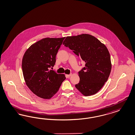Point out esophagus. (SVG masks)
<instances>
[{"label": "esophagus", "mask_w": 135, "mask_h": 135, "mask_svg": "<svg viewBox=\"0 0 135 135\" xmlns=\"http://www.w3.org/2000/svg\"><path fill=\"white\" fill-rule=\"evenodd\" d=\"M71 75H72V74H70L69 75H66V76L67 78H69Z\"/></svg>", "instance_id": "esophagus-1"}]
</instances>
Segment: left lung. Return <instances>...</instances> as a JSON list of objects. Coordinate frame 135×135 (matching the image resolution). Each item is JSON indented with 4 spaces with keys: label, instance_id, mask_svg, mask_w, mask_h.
Returning a JSON list of instances; mask_svg holds the SVG:
<instances>
[{
    "label": "left lung",
    "instance_id": "left-lung-1",
    "mask_svg": "<svg viewBox=\"0 0 135 135\" xmlns=\"http://www.w3.org/2000/svg\"><path fill=\"white\" fill-rule=\"evenodd\" d=\"M63 44L86 63L78 72L80 81L76 88L85 96L97 93L107 82L111 71L110 55L106 46L87 34L67 36Z\"/></svg>",
    "mask_w": 135,
    "mask_h": 135
}]
</instances>
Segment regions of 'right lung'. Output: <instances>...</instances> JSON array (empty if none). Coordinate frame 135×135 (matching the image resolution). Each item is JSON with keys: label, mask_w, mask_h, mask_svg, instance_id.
I'll use <instances>...</instances> for the list:
<instances>
[{"label": "right lung", "mask_w": 135, "mask_h": 135, "mask_svg": "<svg viewBox=\"0 0 135 135\" xmlns=\"http://www.w3.org/2000/svg\"><path fill=\"white\" fill-rule=\"evenodd\" d=\"M65 37L45 38L33 44L24 54L22 69L26 85L37 96L52 98L66 79L49 69L56 62V56Z\"/></svg>", "instance_id": "1"}]
</instances>
